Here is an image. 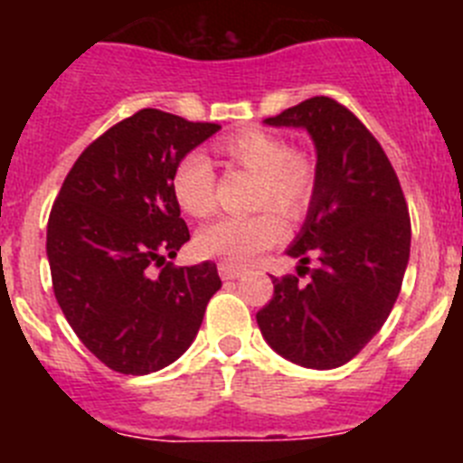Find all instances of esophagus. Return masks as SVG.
<instances>
[{"instance_id": "obj_1", "label": "esophagus", "mask_w": 463, "mask_h": 463, "mask_svg": "<svg viewBox=\"0 0 463 463\" xmlns=\"http://www.w3.org/2000/svg\"><path fill=\"white\" fill-rule=\"evenodd\" d=\"M218 271L222 280H234V278H239L243 273V269L236 267V264H229V261H220Z\"/></svg>"}]
</instances>
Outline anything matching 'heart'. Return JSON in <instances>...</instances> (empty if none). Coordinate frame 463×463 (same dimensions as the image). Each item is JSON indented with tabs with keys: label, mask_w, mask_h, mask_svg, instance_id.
I'll return each mask as SVG.
<instances>
[{
	"label": "heart",
	"mask_w": 463,
	"mask_h": 463,
	"mask_svg": "<svg viewBox=\"0 0 463 463\" xmlns=\"http://www.w3.org/2000/svg\"><path fill=\"white\" fill-rule=\"evenodd\" d=\"M220 155L229 169L255 175L252 208H269L248 218H220L199 229L194 245L199 255L245 264L285 234L282 215L298 222L308 215L317 187V165L306 150L289 148V141L267 129H241L220 143ZM218 174L203 155H183L171 174L175 203L192 215L206 218L215 208ZM273 210L277 212L272 213Z\"/></svg>",
	"instance_id": "obj_1"
}]
</instances>
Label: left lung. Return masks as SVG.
<instances>
[{"instance_id":"obj_1","label":"left lung","mask_w":463,"mask_h":463,"mask_svg":"<svg viewBox=\"0 0 463 463\" xmlns=\"http://www.w3.org/2000/svg\"><path fill=\"white\" fill-rule=\"evenodd\" d=\"M267 125L308 129L317 187L288 250L301 261L298 276L273 278V297L257 325L289 362L336 369L359 354L394 308L411 257L406 196L378 138L336 99L313 97L267 118ZM306 272L304 286L298 278Z\"/></svg>"}]
</instances>
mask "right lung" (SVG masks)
Returning <instances> with one entry per match:
<instances>
[{
    "mask_svg": "<svg viewBox=\"0 0 463 463\" xmlns=\"http://www.w3.org/2000/svg\"><path fill=\"white\" fill-rule=\"evenodd\" d=\"M218 129L137 110L80 153L52 203V292L76 336L118 373L146 375L175 362L222 288L213 261H166L190 241L171 192L174 166Z\"/></svg>",
    "mask_w": 463,
    "mask_h": 463,
    "instance_id": "add662e5",
    "label": "right lung"
}]
</instances>
